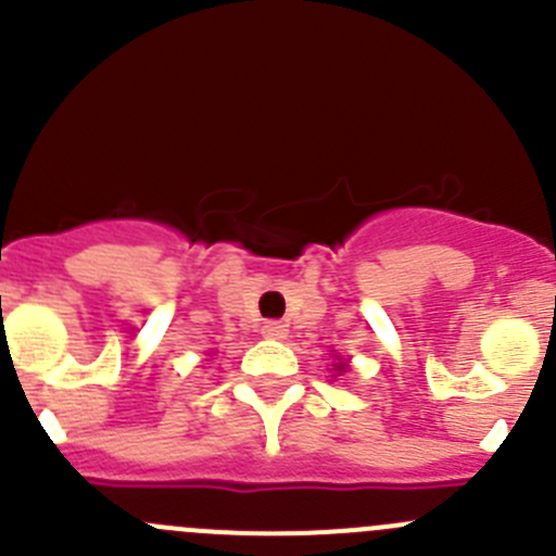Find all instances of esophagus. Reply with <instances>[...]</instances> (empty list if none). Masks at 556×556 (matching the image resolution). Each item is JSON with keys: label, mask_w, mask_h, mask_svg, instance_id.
Listing matches in <instances>:
<instances>
[{"label": "esophagus", "mask_w": 556, "mask_h": 556, "mask_svg": "<svg viewBox=\"0 0 556 556\" xmlns=\"http://www.w3.org/2000/svg\"><path fill=\"white\" fill-rule=\"evenodd\" d=\"M262 332L267 338H283L287 336V325H283V321H264Z\"/></svg>", "instance_id": "esophagus-1"}]
</instances>
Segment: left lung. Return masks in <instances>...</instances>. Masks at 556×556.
I'll use <instances>...</instances> for the list:
<instances>
[{"label":"left lung","mask_w":556,"mask_h":556,"mask_svg":"<svg viewBox=\"0 0 556 556\" xmlns=\"http://www.w3.org/2000/svg\"><path fill=\"white\" fill-rule=\"evenodd\" d=\"M343 368H346L343 363H336V368H332V371H343Z\"/></svg>","instance_id":"1"}]
</instances>
